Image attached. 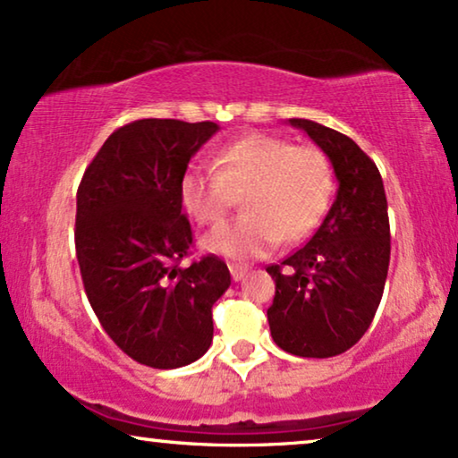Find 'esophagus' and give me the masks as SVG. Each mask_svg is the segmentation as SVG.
<instances>
[{"label":"esophagus","instance_id":"34e87169","mask_svg":"<svg viewBox=\"0 0 458 458\" xmlns=\"http://www.w3.org/2000/svg\"><path fill=\"white\" fill-rule=\"evenodd\" d=\"M229 271H231V277H233V281H242L243 277H246V273H248V267H240V265H229Z\"/></svg>","mask_w":458,"mask_h":458}]
</instances>
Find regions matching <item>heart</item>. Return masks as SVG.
Segmentation results:
<instances>
[{
  "label": "heart",
  "mask_w": 458,
  "mask_h": 458,
  "mask_svg": "<svg viewBox=\"0 0 458 458\" xmlns=\"http://www.w3.org/2000/svg\"><path fill=\"white\" fill-rule=\"evenodd\" d=\"M212 162L215 168L193 165L181 177L179 198L187 215L199 225H218L237 198L243 215L206 235V252L259 259L281 240H302L329 208L334 174L318 148L250 133L218 148Z\"/></svg>",
  "instance_id": "1"
}]
</instances>
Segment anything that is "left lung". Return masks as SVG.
Masks as SVG:
<instances>
[{"label": "left lung", "instance_id": "obj_1", "mask_svg": "<svg viewBox=\"0 0 458 458\" xmlns=\"http://www.w3.org/2000/svg\"><path fill=\"white\" fill-rule=\"evenodd\" d=\"M334 166L335 202L304 248L281 265L268 327L275 344L304 359L346 352L365 335L384 293L390 265V221L384 181L356 143L323 124L290 118Z\"/></svg>", "mask_w": 458, "mask_h": 458}]
</instances>
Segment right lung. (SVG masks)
Returning <instances> with one entry per match:
<instances>
[{"label": "right lung", "mask_w": 458, "mask_h": 458, "mask_svg": "<svg viewBox=\"0 0 458 458\" xmlns=\"http://www.w3.org/2000/svg\"><path fill=\"white\" fill-rule=\"evenodd\" d=\"M216 131L210 121L129 123L81 179L74 243L85 293L112 342L146 367L198 360L212 344V304L231 285L218 256L181 267L193 235L179 183Z\"/></svg>", "instance_id": "obj_1"}]
</instances>
